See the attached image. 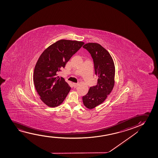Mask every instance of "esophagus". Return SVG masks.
Returning a JSON list of instances; mask_svg holds the SVG:
<instances>
[{"label":"esophagus","mask_w":158,"mask_h":158,"mask_svg":"<svg viewBox=\"0 0 158 158\" xmlns=\"http://www.w3.org/2000/svg\"><path fill=\"white\" fill-rule=\"evenodd\" d=\"M72 84H73L74 87H76L78 85V83H73Z\"/></svg>","instance_id":"1"}]
</instances>
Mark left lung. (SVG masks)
Wrapping results in <instances>:
<instances>
[{
  "label": "left lung",
  "mask_w": 158,
  "mask_h": 158,
  "mask_svg": "<svg viewBox=\"0 0 158 158\" xmlns=\"http://www.w3.org/2000/svg\"><path fill=\"white\" fill-rule=\"evenodd\" d=\"M86 49L93 58L97 84L91 87L86 95L82 97L84 106L93 109L102 104L110 94L114 86L115 66L109 52L101 45L95 43L86 44Z\"/></svg>",
  "instance_id": "1"
}]
</instances>
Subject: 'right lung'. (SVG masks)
<instances>
[{
    "instance_id": "obj_1",
    "label": "right lung",
    "mask_w": 158,
    "mask_h": 158,
    "mask_svg": "<svg viewBox=\"0 0 158 158\" xmlns=\"http://www.w3.org/2000/svg\"><path fill=\"white\" fill-rule=\"evenodd\" d=\"M84 44L82 41L61 39L44 50L37 61L33 82L40 99L48 107L60 105L69 93V85L57 73Z\"/></svg>"
}]
</instances>
